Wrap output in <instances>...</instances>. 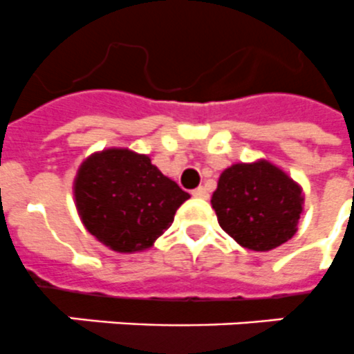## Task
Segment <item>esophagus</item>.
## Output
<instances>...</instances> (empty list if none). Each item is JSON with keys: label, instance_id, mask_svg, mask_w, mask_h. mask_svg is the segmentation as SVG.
<instances>
[{"label": "esophagus", "instance_id": "1", "mask_svg": "<svg viewBox=\"0 0 354 354\" xmlns=\"http://www.w3.org/2000/svg\"><path fill=\"white\" fill-rule=\"evenodd\" d=\"M192 196L198 198V200H207V198H209V192H207L205 187H198V189L192 191Z\"/></svg>", "mask_w": 354, "mask_h": 354}]
</instances>
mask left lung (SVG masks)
Returning a JSON list of instances; mask_svg holds the SVG:
<instances>
[{"label": "left lung", "mask_w": 354, "mask_h": 354, "mask_svg": "<svg viewBox=\"0 0 354 354\" xmlns=\"http://www.w3.org/2000/svg\"><path fill=\"white\" fill-rule=\"evenodd\" d=\"M301 189L269 162L225 169L212 194L218 223L240 245L271 251L297 232Z\"/></svg>", "instance_id": "obj_1"}]
</instances>
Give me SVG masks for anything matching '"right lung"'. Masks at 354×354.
<instances>
[{
    "mask_svg": "<svg viewBox=\"0 0 354 354\" xmlns=\"http://www.w3.org/2000/svg\"><path fill=\"white\" fill-rule=\"evenodd\" d=\"M74 196L93 236L112 251L134 252L167 231L189 192L163 176L149 156L109 149L83 163Z\"/></svg>",
    "mask_w": 354,
    "mask_h": 354,
    "instance_id": "1",
    "label": "right lung"
}]
</instances>
